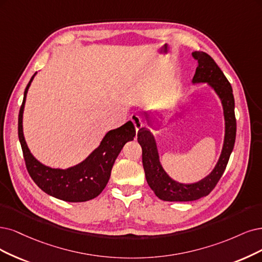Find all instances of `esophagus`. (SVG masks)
<instances>
[{
	"instance_id": "obj_1",
	"label": "esophagus",
	"mask_w": 262,
	"mask_h": 262,
	"mask_svg": "<svg viewBox=\"0 0 262 262\" xmlns=\"http://www.w3.org/2000/svg\"><path fill=\"white\" fill-rule=\"evenodd\" d=\"M130 120H132V122H133V124L135 126V128H136V132L138 133V130H140L142 128V126H143L141 118H140V116L136 115V114H133L130 116Z\"/></svg>"
}]
</instances>
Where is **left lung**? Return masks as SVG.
<instances>
[{"mask_svg": "<svg viewBox=\"0 0 262 262\" xmlns=\"http://www.w3.org/2000/svg\"><path fill=\"white\" fill-rule=\"evenodd\" d=\"M192 56L198 61L192 82H207L221 98L226 120L225 144L217 165L210 175L199 182L182 185L170 179L162 168L157 144L151 133L147 128L138 130L137 140L142 149V165L148 185L160 200L168 202H189L208 195L216 187L222 173L225 172L236 136L234 97L230 82L208 54L204 52H193Z\"/></svg>", "mask_w": 262, "mask_h": 262, "instance_id": "8db88e82", "label": "left lung"}]
</instances>
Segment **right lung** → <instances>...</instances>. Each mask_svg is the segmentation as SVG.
I'll return each mask as SVG.
<instances>
[{
	"mask_svg": "<svg viewBox=\"0 0 262 262\" xmlns=\"http://www.w3.org/2000/svg\"><path fill=\"white\" fill-rule=\"evenodd\" d=\"M18 115V137L29 175L36 186L47 194L66 202H85L98 196L109 181L113 164L124 144L136 135L134 124L128 121L121 127L110 130L100 146L79 165L68 169H54L37 162L29 151L23 133V112L29 86Z\"/></svg>",
	"mask_w": 262,
	"mask_h": 262,
	"instance_id": "right-lung-1",
	"label": "right lung"
}]
</instances>
